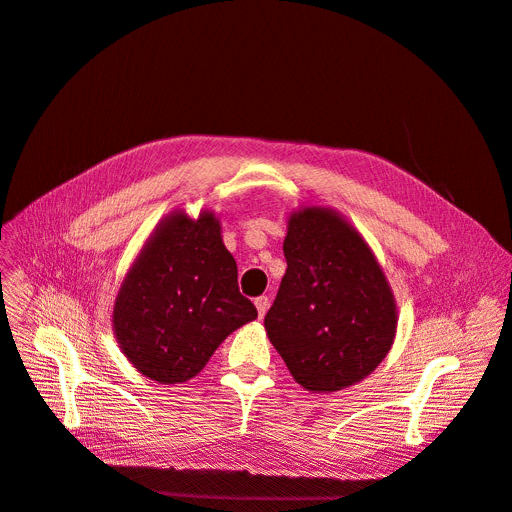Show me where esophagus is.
<instances>
[{
    "mask_svg": "<svg viewBox=\"0 0 512 512\" xmlns=\"http://www.w3.org/2000/svg\"><path fill=\"white\" fill-rule=\"evenodd\" d=\"M255 307H257L259 317H263L267 313V309H270V299H267V297H257L255 299Z\"/></svg>",
    "mask_w": 512,
    "mask_h": 512,
    "instance_id": "obj_1",
    "label": "esophagus"
}]
</instances>
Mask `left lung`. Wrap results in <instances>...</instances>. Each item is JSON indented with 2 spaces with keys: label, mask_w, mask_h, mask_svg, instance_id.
Returning a JSON list of instances; mask_svg holds the SVG:
<instances>
[{
  "label": "left lung",
  "mask_w": 512,
  "mask_h": 512,
  "mask_svg": "<svg viewBox=\"0 0 512 512\" xmlns=\"http://www.w3.org/2000/svg\"><path fill=\"white\" fill-rule=\"evenodd\" d=\"M286 274L265 330L292 378L311 392L361 382L388 355L396 305L361 234L332 209L292 213Z\"/></svg>",
  "instance_id": "8db88e82"
}]
</instances>
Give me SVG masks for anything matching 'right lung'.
Listing matches in <instances>:
<instances>
[{"instance_id": "right-lung-1", "label": "right lung", "mask_w": 512, "mask_h": 512, "mask_svg": "<svg viewBox=\"0 0 512 512\" xmlns=\"http://www.w3.org/2000/svg\"><path fill=\"white\" fill-rule=\"evenodd\" d=\"M257 317L211 211H174L147 240L114 305L128 361L159 384L191 380L228 334Z\"/></svg>"}]
</instances>
